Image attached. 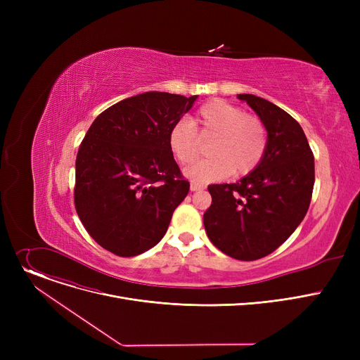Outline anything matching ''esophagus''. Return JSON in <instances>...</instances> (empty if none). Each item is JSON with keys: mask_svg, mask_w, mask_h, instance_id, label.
<instances>
[{"mask_svg": "<svg viewBox=\"0 0 360 360\" xmlns=\"http://www.w3.org/2000/svg\"><path fill=\"white\" fill-rule=\"evenodd\" d=\"M190 188H191V191H198V190H202L204 188V185H201V184H198V182H191V185H190Z\"/></svg>", "mask_w": 360, "mask_h": 360, "instance_id": "34e87169", "label": "esophagus"}]
</instances>
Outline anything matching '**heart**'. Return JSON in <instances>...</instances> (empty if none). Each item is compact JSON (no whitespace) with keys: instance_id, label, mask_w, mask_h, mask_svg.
<instances>
[{"instance_id":"obj_1","label":"heart","mask_w":360,"mask_h":360,"mask_svg":"<svg viewBox=\"0 0 360 360\" xmlns=\"http://www.w3.org/2000/svg\"><path fill=\"white\" fill-rule=\"evenodd\" d=\"M194 126L201 140L213 139L209 146L212 158L185 169V175L194 182L219 181L231 172L236 176L247 175L259 165L266 151L267 134L262 122L221 99L204 103L197 110ZM195 130L182 120L169 131L170 153L182 165L194 162L201 153V141Z\"/></svg>"}]
</instances>
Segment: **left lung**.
Here are the masks:
<instances>
[{
    "label": "left lung",
    "instance_id": "obj_1",
    "mask_svg": "<svg viewBox=\"0 0 360 360\" xmlns=\"http://www.w3.org/2000/svg\"><path fill=\"white\" fill-rule=\"evenodd\" d=\"M267 129L259 165L236 184L210 185L207 236L223 254L254 261L276 251L304 220L312 197L314 155L304 129L277 105L242 93Z\"/></svg>",
    "mask_w": 360,
    "mask_h": 360
}]
</instances>
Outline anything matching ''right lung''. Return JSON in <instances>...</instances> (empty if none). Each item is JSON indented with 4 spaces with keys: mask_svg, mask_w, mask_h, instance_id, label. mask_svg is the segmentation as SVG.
I'll list each match as a JSON object with an SVG mask.
<instances>
[{
    "mask_svg": "<svg viewBox=\"0 0 360 360\" xmlns=\"http://www.w3.org/2000/svg\"><path fill=\"white\" fill-rule=\"evenodd\" d=\"M198 96L146 91L90 125L75 159V210L102 248L134 257L165 236L190 182L170 153V128Z\"/></svg>",
    "mask_w": 360,
    "mask_h": 360,
    "instance_id": "right-lung-1",
    "label": "right lung"
}]
</instances>
